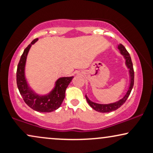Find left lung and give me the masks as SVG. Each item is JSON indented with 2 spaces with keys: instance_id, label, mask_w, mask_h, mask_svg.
I'll list each match as a JSON object with an SVG mask.
<instances>
[{
  "instance_id": "left-lung-1",
  "label": "left lung",
  "mask_w": 153,
  "mask_h": 153,
  "mask_svg": "<svg viewBox=\"0 0 153 153\" xmlns=\"http://www.w3.org/2000/svg\"><path fill=\"white\" fill-rule=\"evenodd\" d=\"M118 49L120 51V53L123 55L124 58L125 59V64L126 66L127 67V68L129 69V86L128 88V91L126 93V94L124 95V97L120 100H119L118 101L114 103H108V104H101V103H97L91 101L90 99L88 98V96L85 95V99H86L87 102L88 103V104L90 105L91 107H92L94 110L97 111L99 112H101V113H107V112L113 111L117 110V108H119V107H121L125 103V101H127V98L129 97V94H130L131 89H132L133 85H134V69H133V65L132 62H131V57L129 55V52H127V50H126V48L124 47L122 44H119L118 45Z\"/></svg>"
}]
</instances>
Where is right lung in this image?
Instances as JSON below:
<instances>
[{
    "label": "right lung",
    "instance_id": "right-lung-1",
    "mask_svg": "<svg viewBox=\"0 0 153 153\" xmlns=\"http://www.w3.org/2000/svg\"><path fill=\"white\" fill-rule=\"evenodd\" d=\"M35 39L24 50L17 67L16 82L24 102L30 108L39 112H52L57 110L65 97V91L73 77H62L57 79L54 88L46 95H39L31 88L25 77L26 57L31 45L37 42Z\"/></svg>",
    "mask_w": 153,
    "mask_h": 153
}]
</instances>
